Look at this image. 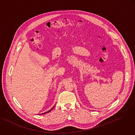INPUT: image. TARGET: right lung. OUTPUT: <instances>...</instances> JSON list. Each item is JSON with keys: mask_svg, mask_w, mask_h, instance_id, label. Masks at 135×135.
Listing matches in <instances>:
<instances>
[{"mask_svg": "<svg viewBox=\"0 0 135 135\" xmlns=\"http://www.w3.org/2000/svg\"><path fill=\"white\" fill-rule=\"evenodd\" d=\"M55 107V106H54L52 107V108L50 110H49L48 111H47V112H45V113H42V114H46V113H48V112H50L53 109H54V107Z\"/></svg>", "mask_w": 135, "mask_h": 135, "instance_id": "obj_1", "label": "right lung"}]
</instances>
